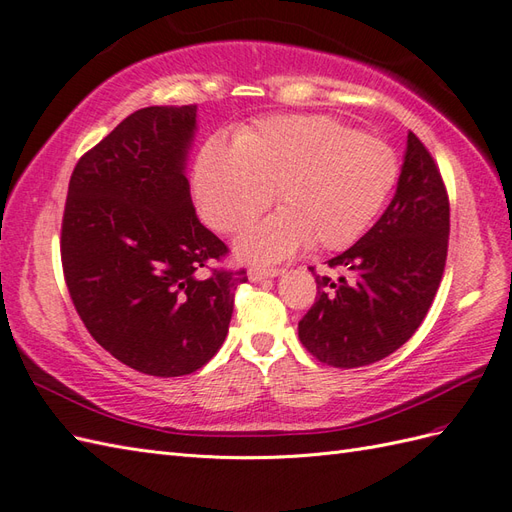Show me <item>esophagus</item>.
<instances>
[{
	"instance_id": "obj_1",
	"label": "esophagus",
	"mask_w": 512,
	"mask_h": 512,
	"mask_svg": "<svg viewBox=\"0 0 512 512\" xmlns=\"http://www.w3.org/2000/svg\"><path fill=\"white\" fill-rule=\"evenodd\" d=\"M283 270H279V268H251L248 270V279L251 281H264V279H275V277H279Z\"/></svg>"
}]
</instances>
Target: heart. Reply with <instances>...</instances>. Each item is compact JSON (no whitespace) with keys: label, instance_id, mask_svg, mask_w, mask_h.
Listing matches in <instances>:
<instances>
[{"label":"heart","instance_id":"b5f03b06","mask_svg":"<svg viewBox=\"0 0 512 512\" xmlns=\"http://www.w3.org/2000/svg\"><path fill=\"white\" fill-rule=\"evenodd\" d=\"M397 157L384 141L331 117H270L229 144L202 146L194 198L202 220L222 233L255 222L272 202L281 211L237 237L235 255L272 264L314 244L340 251L358 242L397 181Z\"/></svg>","mask_w":512,"mask_h":512}]
</instances>
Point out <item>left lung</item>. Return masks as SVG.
Here are the masks:
<instances>
[{
    "label": "left lung",
    "instance_id": "obj_1",
    "mask_svg": "<svg viewBox=\"0 0 512 512\" xmlns=\"http://www.w3.org/2000/svg\"><path fill=\"white\" fill-rule=\"evenodd\" d=\"M449 200L430 152L408 133L395 198L373 229L329 259L318 299L299 323L314 358L336 368L384 360L412 338L443 279ZM314 270V268H312Z\"/></svg>",
    "mask_w": 512,
    "mask_h": 512
}]
</instances>
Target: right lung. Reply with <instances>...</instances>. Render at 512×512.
Returning <instances> with one entry per match:
<instances>
[{"label":"right lung","mask_w":512,"mask_h":512,"mask_svg":"<svg viewBox=\"0 0 512 512\" xmlns=\"http://www.w3.org/2000/svg\"><path fill=\"white\" fill-rule=\"evenodd\" d=\"M198 106H146L71 174L63 272L93 340L139 373L189 375L227 338L246 270H213L227 246L200 224L185 176Z\"/></svg>","instance_id":"1"}]
</instances>
